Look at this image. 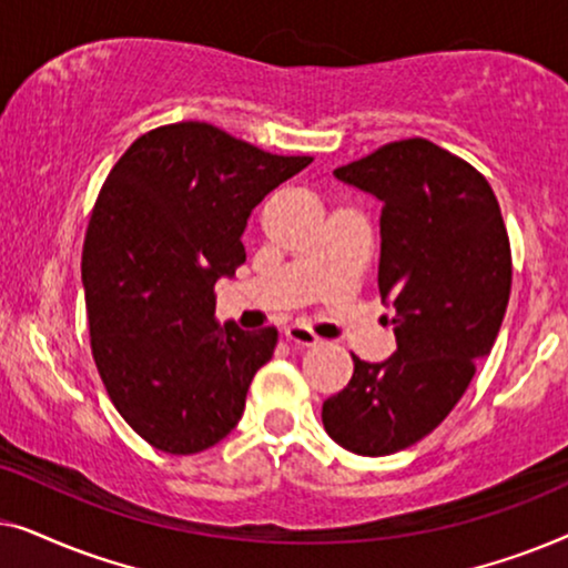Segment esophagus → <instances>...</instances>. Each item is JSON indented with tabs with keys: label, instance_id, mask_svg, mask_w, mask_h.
Listing matches in <instances>:
<instances>
[{
	"label": "esophagus",
	"instance_id": "1",
	"mask_svg": "<svg viewBox=\"0 0 568 568\" xmlns=\"http://www.w3.org/2000/svg\"><path fill=\"white\" fill-rule=\"evenodd\" d=\"M284 336H286V341H290V344H294V346H317V344H321V336H315L313 331L305 328V325H300V323L286 325Z\"/></svg>",
	"mask_w": 568,
	"mask_h": 568
}]
</instances>
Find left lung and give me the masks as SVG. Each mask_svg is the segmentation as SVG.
Masks as SVG:
<instances>
[{"mask_svg":"<svg viewBox=\"0 0 568 568\" xmlns=\"http://www.w3.org/2000/svg\"><path fill=\"white\" fill-rule=\"evenodd\" d=\"M383 201L379 294L393 300L395 354L323 403V426L354 455L400 453L449 416L507 313L511 247L494 189L470 162L414 136L336 168Z\"/></svg>","mask_w":568,"mask_h":568,"instance_id":"1","label":"left lung"}]
</instances>
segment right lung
<instances>
[{
    "mask_svg": "<svg viewBox=\"0 0 568 568\" xmlns=\"http://www.w3.org/2000/svg\"><path fill=\"white\" fill-rule=\"evenodd\" d=\"M310 162L181 121L146 131L108 173L82 247L90 348L115 410L162 453L227 437L274 356L271 325L214 323V284L245 263L253 206Z\"/></svg>",
    "mask_w": 568,
    "mask_h": 568,
    "instance_id": "1",
    "label": "right lung"
}]
</instances>
